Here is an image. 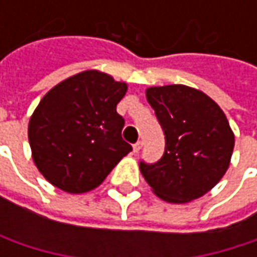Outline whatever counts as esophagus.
Returning a JSON list of instances; mask_svg holds the SVG:
<instances>
[{
    "label": "esophagus",
    "mask_w": 257,
    "mask_h": 257,
    "mask_svg": "<svg viewBox=\"0 0 257 257\" xmlns=\"http://www.w3.org/2000/svg\"><path fill=\"white\" fill-rule=\"evenodd\" d=\"M141 147H143V141H137L134 144V153H138L141 150Z\"/></svg>",
    "instance_id": "1"
}]
</instances>
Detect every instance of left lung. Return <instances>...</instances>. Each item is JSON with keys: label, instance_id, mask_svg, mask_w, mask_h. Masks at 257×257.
I'll use <instances>...</instances> for the list:
<instances>
[{"label": "left lung", "instance_id": "8db88e82", "mask_svg": "<svg viewBox=\"0 0 257 257\" xmlns=\"http://www.w3.org/2000/svg\"><path fill=\"white\" fill-rule=\"evenodd\" d=\"M146 96L165 135L155 164L140 162L153 192L167 202H189L225 176L235 144L222 108L204 92L184 84L149 87Z\"/></svg>", "mask_w": 257, "mask_h": 257}]
</instances>
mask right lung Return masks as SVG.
Listing matches in <instances>:
<instances>
[{"label": "right lung", "instance_id": "1", "mask_svg": "<svg viewBox=\"0 0 257 257\" xmlns=\"http://www.w3.org/2000/svg\"><path fill=\"white\" fill-rule=\"evenodd\" d=\"M126 83L95 70L50 89L28 126L32 159L53 186L83 193L99 186L132 150L122 138L125 119L116 105Z\"/></svg>", "mask_w": 257, "mask_h": 257}]
</instances>
